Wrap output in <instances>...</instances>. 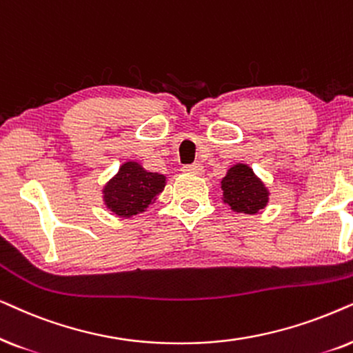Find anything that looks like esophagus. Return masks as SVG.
Wrapping results in <instances>:
<instances>
[{
  "label": "esophagus",
  "mask_w": 353,
  "mask_h": 353,
  "mask_svg": "<svg viewBox=\"0 0 353 353\" xmlns=\"http://www.w3.org/2000/svg\"><path fill=\"white\" fill-rule=\"evenodd\" d=\"M182 171L185 174H194V176H199L203 171V166H201L200 163H194V164H185L184 168H182Z\"/></svg>",
  "instance_id": "obj_1"
}]
</instances>
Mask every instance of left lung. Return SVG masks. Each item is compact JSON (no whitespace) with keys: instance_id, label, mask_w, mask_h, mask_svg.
Instances as JSON below:
<instances>
[{"instance_id":"8db88e82","label":"left lung","mask_w":353,"mask_h":353,"mask_svg":"<svg viewBox=\"0 0 353 353\" xmlns=\"http://www.w3.org/2000/svg\"><path fill=\"white\" fill-rule=\"evenodd\" d=\"M221 184L224 190V201L239 213L253 214L265 208L268 203V190L245 164H237L229 169Z\"/></svg>"}]
</instances>
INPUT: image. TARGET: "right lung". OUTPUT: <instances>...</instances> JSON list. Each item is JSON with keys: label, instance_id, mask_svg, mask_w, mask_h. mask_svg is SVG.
I'll list each match as a JSON object with an SVG mask.
<instances>
[{"label": "right lung", "instance_id": "1", "mask_svg": "<svg viewBox=\"0 0 353 353\" xmlns=\"http://www.w3.org/2000/svg\"><path fill=\"white\" fill-rule=\"evenodd\" d=\"M164 181L166 177L161 174L145 171L137 163L122 164L116 177L103 189L108 208L124 218L142 213L164 189Z\"/></svg>", "mask_w": 353, "mask_h": 353}]
</instances>
